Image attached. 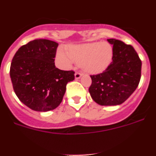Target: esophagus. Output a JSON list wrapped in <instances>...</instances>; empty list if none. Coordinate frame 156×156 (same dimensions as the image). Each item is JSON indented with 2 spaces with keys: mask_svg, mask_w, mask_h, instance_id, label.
<instances>
[{
  "mask_svg": "<svg viewBox=\"0 0 156 156\" xmlns=\"http://www.w3.org/2000/svg\"><path fill=\"white\" fill-rule=\"evenodd\" d=\"M82 73H80V72H76V73H75V78L76 79H80L81 76H82Z\"/></svg>",
  "mask_w": 156,
  "mask_h": 156,
  "instance_id": "obj_1",
  "label": "esophagus"
}]
</instances>
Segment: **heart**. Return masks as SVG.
<instances>
[{
  "instance_id": "1",
  "label": "heart",
  "mask_w": 156,
  "mask_h": 156,
  "mask_svg": "<svg viewBox=\"0 0 156 156\" xmlns=\"http://www.w3.org/2000/svg\"><path fill=\"white\" fill-rule=\"evenodd\" d=\"M57 55L65 64L69 66L74 62L81 63L85 72L97 74L105 71L111 63L112 47L107 42L88 43L71 46L68 52L60 48Z\"/></svg>"
}]
</instances>
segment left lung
Returning a JSON list of instances; mask_svg holds the SVG:
<instances>
[{
  "mask_svg": "<svg viewBox=\"0 0 156 156\" xmlns=\"http://www.w3.org/2000/svg\"><path fill=\"white\" fill-rule=\"evenodd\" d=\"M112 45V61L101 73L91 75L89 92L101 105L123 103L137 87L141 74V61L134 48L115 39L107 40Z\"/></svg>",
  "mask_w": 156,
  "mask_h": 156,
  "instance_id": "8db88e82",
  "label": "left lung"
}]
</instances>
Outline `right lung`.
Returning <instances> with one entry per match:
<instances>
[{
	"mask_svg": "<svg viewBox=\"0 0 156 156\" xmlns=\"http://www.w3.org/2000/svg\"><path fill=\"white\" fill-rule=\"evenodd\" d=\"M58 44L37 39L23 45L15 54L10 67L14 91L24 105L37 112H48L61 104L66 84L75 78L73 70L56 68Z\"/></svg>",
	"mask_w": 156,
	"mask_h": 156,
	"instance_id": "add662e5",
	"label": "right lung"
}]
</instances>
